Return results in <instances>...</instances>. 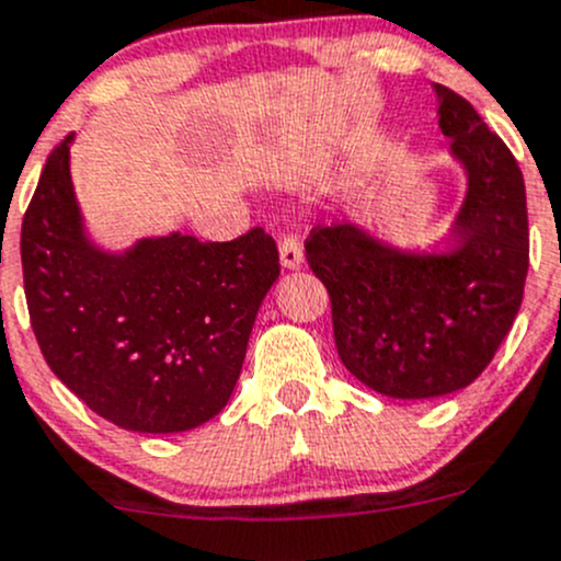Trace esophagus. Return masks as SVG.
<instances>
[{
    "label": "esophagus",
    "mask_w": 561,
    "mask_h": 561,
    "mask_svg": "<svg viewBox=\"0 0 561 561\" xmlns=\"http://www.w3.org/2000/svg\"><path fill=\"white\" fill-rule=\"evenodd\" d=\"M278 251H280L283 267H286V270L302 267V242H299L297 234H283Z\"/></svg>",
    "instance_id": "34e87169"
}]
</instances>
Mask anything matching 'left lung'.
<instances>
[{
	"instance_id": "left-lung-1",
	"label": "left lung",
	"mask_w": 561,
	"mask_h": 561,
	"mask_svg": "<svg viewBox=\"0 0 561 561\" xmlns=\"http://www.w3.org/2000/svg\"><path fill=\"white\" fill-rule=\"evenodd\" d=\"M440 131L467 172L448 253H410L356 224L313 227L305 256L329 291L351 375L397 400L470 386L511 332L529 270L527 192L516 159L476 107L435 83Z\"/></svg>"
}]
</instances>
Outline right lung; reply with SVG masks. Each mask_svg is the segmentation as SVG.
Masks as SVG:
<instances>
[{"instance_id":"right-lung-1","label":"right lung","mask_w":561,"mask_h":561,"mask_svg":"<svg viewBox=\"0 0 561 561\" xmlns=\"http://www.w3.org/2000/svg\"><path fill=\"white\" fill-rule=\"evenodd\" d=\"M69 142L50 151L21 227L39 351L121 430H194L232 397L259 305L280 275L275 240L256 227L232 242L172 232L100 251L75 202Z\"/></svg>"}]
</instances>
